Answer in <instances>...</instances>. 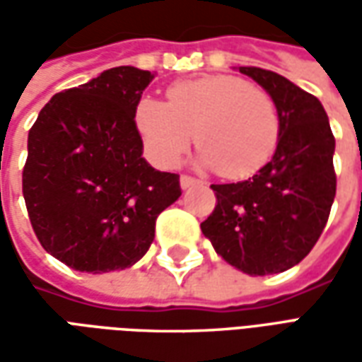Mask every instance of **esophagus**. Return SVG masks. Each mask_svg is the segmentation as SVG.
Returning a JSON list of instances; mask_svg holds the SVG:
<instances>
[{
    "mask_svg": "<svg viewBox=\"0 0 362 362\" xmlns=\"http://www.w3.org/2000/svg\"><path fill=\"white\" fill-rule=\"evenodd\" d=\"M194 184H199V180L197 178H194V176H188V174H182L180 176V186L184 189L189 188V186H194Z\"/></svg>",
    "mask_w": 362,
    "mask_h": 362,
    "instance_id": "34e87169",
    "label": "esophagus"
}]
</instances>
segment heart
Wrapping results in <instances>:
<instances>
[{
	"label": "heart",
	"instance_id": "heart-1",
	"mask_svg": "<svg viewBox=\"0 0 362 362\" xmlns=\"http://www.w3.org/2000/svg\"><path fill=\"white\" fill-rule=\"evenodd\" d=\"M135 122L151 157L173 166L194 141L202 163L225 178L250 176L272 158L279 141V112L266 90L235 75L178 81L166 103L145 96Z\"/></svg>",
	"mask_w": 362,
	"mask_h": 362
}]
</instances>
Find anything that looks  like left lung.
<instances>
[{
  "label": "left lung",
  "instance_id": "obj_1",
  "mask_svg": "<svg viewBox=\"0 0 362 362\" xmlns=\"http://www.w3.org/2000/svg\"><path fill=\"white\" fill-rule=\"evenodd\" d=\"M279 112L275 155L258 174L211 184L217 204L202 233L230 266L272 275L296 266L318 243L335 197V137L318 98L275 71L240 67Z\"/></svg>",
  "mask_w": 362,
  "mask_h": 362
}]
</instances>
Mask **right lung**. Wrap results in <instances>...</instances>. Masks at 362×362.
<instances>
[{
    "mask_svg": "<svg viewBox=\"0 0 362 362\" xmlns=\"http://www.w3.org/2000/svg\"><path fill=\"white\" fill-rule=\"evenodd\" d=\"M155 75L106 69L62 90L28 132L23 196L42 248L77 272L134 266L160 211L180 197V176L141 157L135 110Z\"/></svg>",
    "mask_w": 362,
    "mask_h": 362,
    "instance_id": "right-lung-1",
    "label": "right lung"
}]
</instances>
